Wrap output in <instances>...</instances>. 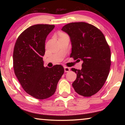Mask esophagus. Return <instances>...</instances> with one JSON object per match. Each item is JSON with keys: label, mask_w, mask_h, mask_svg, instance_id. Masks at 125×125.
<instances>
[{"label": "esophagus", "mask_w": 125, "mask_h": 125, "mask_svg": "<svg viewBox=\"0 0 125 125\" xmlns=\"http://www.w3.org/2000/svg\"><path fill=\"white\" fill-rule=\"evenodd\" d=\"M70 71V68L67 66H64V71L65 72H68Z\"/></svg>", "instance_id": "1"}]
</instances>
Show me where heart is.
I'll use <instances>...</instances> for the list:
<instances>
[{
  "mask_svg": "<svg viewBox=\"0 0 125 125\" xmlns=\"http://www.w3.org/2000/svg\"><path fill=\"white\" fill-rule=\"evenodd\" d=\"M64 35V33H60V35Z\"/></svg>",
  "mask_w": 125,
  "mask_h": 125,
  "instance_id": "1",
  "label": "heart"
}]
</instances>
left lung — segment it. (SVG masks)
Wrapping results in <instances>:
<instances>
[{"instance_id": "left-lung-1", "label": "left lung", "mask_w": 125, "mask_h": 125, "mask_svg": "<svg viewBox=\"0 0 125 125\" xmlns=\"http://www.w3.org/2000/svg\"><path fill=\"white\" fill-rule=\"evenodd\" d=\"M61 30L69 36L70 57L83 61L81 69L72 68L77 74L72 83L76 93L90 97L104 86L111 65V52L104 34L94 25L85 22L71 23Z\"/></svg>"}]
</instances>
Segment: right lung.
Here are the masks:
<instances>
[{"label": "right lung", "mask_w": 125, "mask_h": 125, "mask_svg": "<svg viewBox=\"0 0 125 125\" xmlns=\"http://www.w3.org/2000/svg\"><path fill=\"white\" fill-rule=\"evenodd\" d=\"M54 25H32L20 34L13 53L15 74L23 89L34 98L44 100L55 93L64 69L61 65L44 67L45 42Z\"/></svg>", "instance_id": "1"}]
</instances>
